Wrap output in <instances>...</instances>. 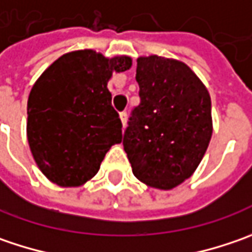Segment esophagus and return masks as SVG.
<instances>
[{"instance_id":"1","label":"esophagus","mask_w":252,"mask_h":252,"mask_svg":"<svg viewBox=\"0 0 252 252\" xmlns=\"http://www.w3.org/2000/svg\"><path fill=\"white\" fill-rule=\"evenodd\" d=\"M126 118H128L126 113H121V114H120V120H121V124H123V126H124V128H126Z\"/></svg>"}]
</instances>
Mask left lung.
I'll list each match as a JSON object with an SVG mask.
<instances>
[{
  "mask_svg": "<svg viewBox=\"0 0 252 252\" xmlns=\"http://www.w3.org/2000/svg\"><path fill=\"white\" fill-rule=\"evenodd\" d=\"M141 103L124 132V149L138 181L170 190L189 179L213 134L206 86L181 61L157 55L137 59Z\"/></svg>",
  "mask_w": 252,
  "mask_h": 252,
  "instance_id": "8db88e82",
  "label": "left lung"
}]
</instances>
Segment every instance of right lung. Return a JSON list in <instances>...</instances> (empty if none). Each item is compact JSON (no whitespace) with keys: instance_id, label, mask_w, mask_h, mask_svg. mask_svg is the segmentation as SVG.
<instances>
[{"instance_id":"add662e5","label":"right lung","mask_w":252,"mask_h":252,"mask_svg":"<svg viewBox=\"0 0 252 252\" xmlns=\"http://www.w3.org/2000/svg\"><path fill=\"white\" fill-rule=\"evenodd\" d=\"M129 56L73 50L53 62L28 97L27 137L40 172L62 188L93 179L108 149L123 141L107 89L113 73L131 69Z\"/></svg>"}]
</instances>
